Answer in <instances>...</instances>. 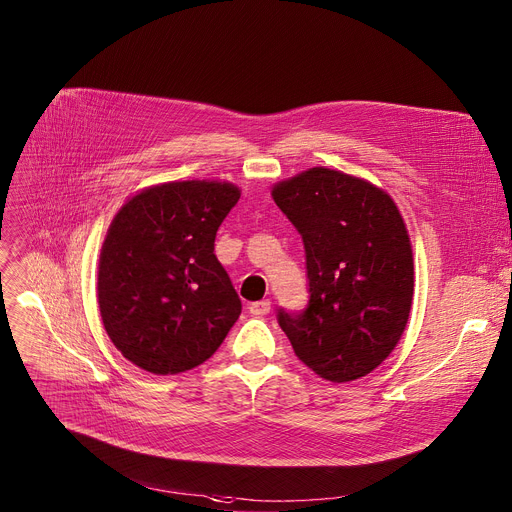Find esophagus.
Instances as JSON below:
<instances>
[{"label":"esophagus","mask_w":512,"mask_h":512,"mask_svg":"<svg viewBox=\"0 0 512 512\" xmlns=\"http://www.w3.org/2000/svg\"><path fill=\"white\" fill-rule=\"evenodd\" d=\"M269 309H271V302L265 298V300H257V302H251L249 304V311H251V315H255V317H263V315H267L269 313Z\"/></svg>","instance_id":"obj_1"}]
</instances>
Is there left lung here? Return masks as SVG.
Masks as SVG:
<instances>
[{
  "instance_id": "left-lung-1",
  "label": "left lung",
  "mask_w": 512,
  "mask_h": 512,
  "mask_svg": "<svg viewBox=\"0 0 512 512\" xmlns=\"http://www.w3.org/2000/svg\"><path fill=\"white\" fill-rule=\"evenodd\" d=\"M302 236L309 304L278 309L294 354L321 379L366 377L397 346L412 309L414 259L393 199L323 166L271 191Z\"/></svg>"
}]
</instances>
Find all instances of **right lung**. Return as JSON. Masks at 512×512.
Segmentation results:
<instances>
[{"instance_id":"right-lung-1","label":"right lung","mask_w":512,"mask_h":512,"mask_svg":"<svg viewBox=\"0 0 512 512\" xmlns=\"http://www.w3.org/2000/svg\"><path fill=\"white\" fill-rule=\"evenodd\" d=\"M241 191L230 183H164L115 216L98 265L100 317L115 348L154 374L206 362L241 315L216 232Z\"/></svg>"}]
</instances>
